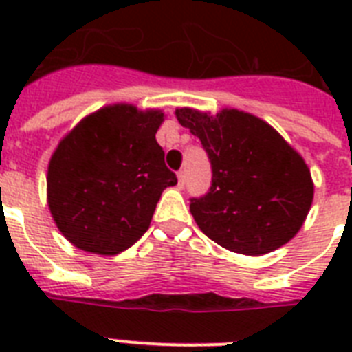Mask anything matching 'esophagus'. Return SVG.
Here are the masks:
<instances>
[{"label":"esophagus","instance_id":"34e87169","mask_svg":"<svg viewBox=\"0 0 352 352\" xmlns=\"http://www.w3.org/2000/svg\"><path fill=\"white\" fill-rule=\"evenodd\" d=\"M184 182H186V175H184V171H179V173H177V186L182 188L184 186Z\"/></svg>","mask_w":352,"mask_h":352}]
</instances>
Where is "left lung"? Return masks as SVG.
<instances>
[{"instance_id":"obj_1","label":"left lung","mask_w":352,"mask_h":352,"mask_svg":"<svg viewBox=\"0 0 352 352\" xmlns=\"http://www.w3.org/2000/svg\"><path fill=\"white\" fill-rule=\"evenodd\" d=\"M212 162V186L192 199L197 226L226 250L261 256L294 237L307 219L314 184L305 160L270 124L239 109L217 115L175 109Z\"/></svg>"}]
</instances>
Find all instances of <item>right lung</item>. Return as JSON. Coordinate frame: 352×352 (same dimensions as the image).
Here are the masks:
<instances>
[{
	"instance_id": "right-lung-1",
	"label": "right lung",
	"mask_w": 352,
	"mask_h": 352,
	"mask_svg": "<svg viewBox=\"0 0 352 352\" xmlns=\"http://www.w3.org/2000/svg\"><path fill=\"white\" fill-rule=\"evenodd\" d=\"M162 122L160 109L113 104L60 140L47 170V204L76 248L117 256L146 234L162 192L177 184L155 138Z\"/></svg>"
}]
</instances>
